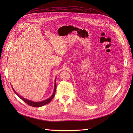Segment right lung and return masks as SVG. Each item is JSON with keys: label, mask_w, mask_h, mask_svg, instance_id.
<instances>
[{"label": "right lung", "mask_w": 133, "mask_h": 133, "mask_svg": "<svg viewBox=\"0 0 133 133\" xmlns=\"http://www.w3.org/2000/svg\"><path fill=\"white\" fill-rule=\"evenodd\" d=\"M12 89H13V90L14 91V92H15L19 97L20 98L22 99V100H23L25 102H26L27 104H29V105L31 106H32V107H41V106H43L44 105H45V104L50 103L51 100H52V99L54 97V95H55V91H56V88H57V84H56V80H55V84H54V92H53V94L52 95V96L51 97H49L48 99L44 100V101H41V102H33L32 101H31V100H27L26 99H25L23 97H22V96H20V95H19L15 90H14V89L13 88V87H12Z\"/></svg>", "instance_id": "1"}]
</instances>
